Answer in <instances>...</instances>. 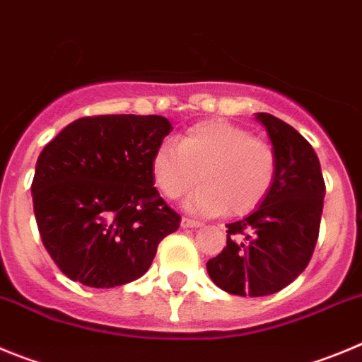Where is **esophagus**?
Instances as JSON below:
<instances>
[{"instance_id": "34e87169", "label": "esophagus", "mask_w": 362, "mask_h": 362, "mask_svg": "<svg viewBox=\"0 0 362 362\" xmlns=\"http://www.w3.org/2000/svg\"><path fill=\"white\" fill-rule=\"evenodd\" d=\"M202 223L197 220H191V218H182V227L184 229H197V227H200Z\"/></svg>"}]
</instances>
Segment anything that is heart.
Masks as SVG:
<instances>
[{"instance_id": "heart-1", "label": "heart", "mask_w": 362, "mask_h": 362, "mask_svg": "<svg viewBox=\"0 0 362 362\" xmlns=\"http://www.w3.org/2000/svg\"><path fill=\"white\" fill-rule=\"evenodd\" d=\"M157 189L178 200L198 180L187 198V209L214 216H243L267 198L278 175V155L263 139L250 136L242 126L211 119L185 129L178 146L164 144L151 157Z\"/></svg>"}]
</instances>
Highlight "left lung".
I'll use <instances>...</instances> for the list:
<instances>
[{
	"label": "left lung",
	"mask_w": 362,
	"mask_h": 362,
	"mask_svg": "<svg viewBox=\"0 0 362 362\" xmlns=\"http://www.w3.org/2000/svg\"><path fill=\"white\" fill-rule=\"evenodd\" d=\"M256 119L278 155L276 182L258 209L227 223V245L207 262L214 285L236 296H270L307 269L321 226L325 180L314 148L270 113Z\"/></svg>",
	"instance_id": "1"
}]
</instances>
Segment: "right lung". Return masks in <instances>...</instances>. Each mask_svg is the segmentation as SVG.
<instances>
[{
	"label": "right lung",
	"mask_w": 362,
	"mask_h": 362,
	"mask_svg": "<svg viewBox=\"0 0 362 362\" xmlns=\"http://www.w3.org/2000/svg\"><path fill=\"white\" fill-rule=\"evenodd\" d=\"M171 129L160 115H93L45 146L32 180L34 214L64 276L112 288L146 274L158 243L180 226L151 175L153 153Z\"/></svg>",
	"instance_id": "obj_1"
}]
</instances>
